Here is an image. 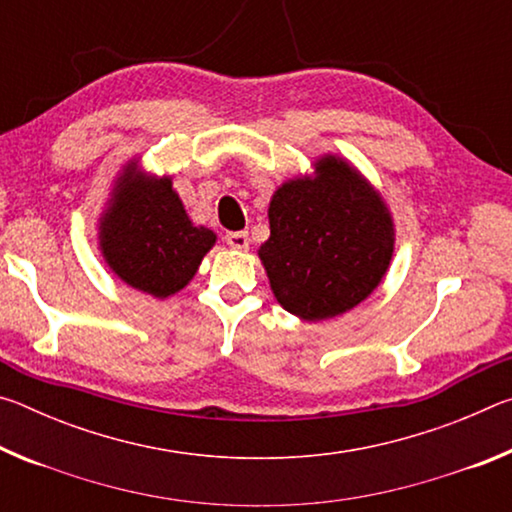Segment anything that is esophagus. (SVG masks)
<instances>
[{
	"label": "esophagus",
	"instance_id": "esophagus-1",
	"mask_svg": "<svg viewBox=\"0 0 512 512\" xmlns=\"http://www.w3.org/2000/svg\"><path fill=\"white\" fill-rule=\"evenodd\" d=\"M225 244L235 250H246L250 244L248 232H228V235H225Z\"/></svg>",
	"mask_w": 512,
	"mask_h": 512
}]
</instances>
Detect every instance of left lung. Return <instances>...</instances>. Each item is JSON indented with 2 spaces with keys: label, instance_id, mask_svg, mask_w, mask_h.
<instances>
[{
  "label": "left lung",
  "instance_id": "1",
  "mask_svg": "<svg viewBox=\"0 0 512 512\" xmlns=\"http://www.w3.org/2000/svg\"><path fill=\"white\" fill-rule=\"evenodd\" d=\"M316 171L273 194L271 237L259 248L277 302L302 320L341 316L366 300L395 244L388 207L348 162L327 155Z\"/></svg>",
  "mask_w": 512,
  "mask_h": 512
}]
</instances>
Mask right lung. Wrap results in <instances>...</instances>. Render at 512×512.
I'll use <instances>...</instances> for the list:
<instances>
[{"label": "right lung", "mask_w": 512, "mask_h": 512, "mask_svg": "<svg viewBox=\"0 0 512 512\" xmlns=\"http://www.w3.org/2000/svg\"><path fill=\"white\" fill-rule=\"evenodd\" d=\"M99 228L108 266L155 298L187 287L216 241L212 230L189 221L171 178H146L135 164L119 176Z\"/></svg>", "instance_id": "right-lung-1"}]
</instances>
